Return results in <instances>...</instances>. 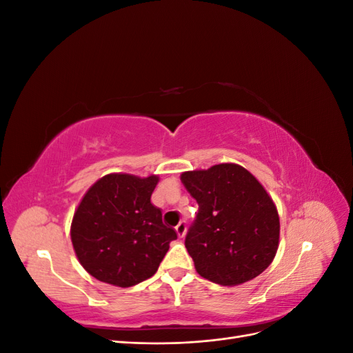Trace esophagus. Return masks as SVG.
<instances>
[{"instance_id": "1", "label": "esophagus", "mask_w": 353, "mask_h": 353, "mask_svg": "<svg viewBox=\"0 0 353 353\" xmlns=\"http://www.w3.org/2000/svg\"><path fill=\"white\" fill-rule=\"evenodd\" d=\"M175 231H176V234H178V237L179 239H183L184 236H185V231H187V225H185V222L184 221H181L178 225L175 227Z\"/></svg>"}]
</instances>
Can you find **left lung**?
Masks as SVG:
<instances>
[{
  "label": "left lung",
  "mask_w": 353,
  "mask_h": 353,
  "mask_svg": "<svg viewBox=\"0 0 353 353\" xmlns=\"http://www.w3.org/2000/svg\"><path fill=\"white\" fill-rule=\"evenodd\" d=\"M199 213L185 248L203 279L240 285L262 274L280 243V216L271 196L248 169L219 163L181 174Z\"/></svg>",
  "instance_id": "8db88e82"
}]
</instances>
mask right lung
Masks as SVG:
<instances>
[{
	"label": "right lung",
	"instance_id": "add662e5",
	"mask_svg": "<svg viewBox=\"0 0 353 353\" xmlns=\"http://www.w3.org/2000/svg\"><path fill=\"white\" fill-rule=\"evenodd\" d=\"M159 175L108 174L88 188L73 213L70 239L94 279L131 287L153 276L176 232L150 197Z\"/></svg>",
	"mask_w": 353,
	"mask_h": 353
}]
</instances>
